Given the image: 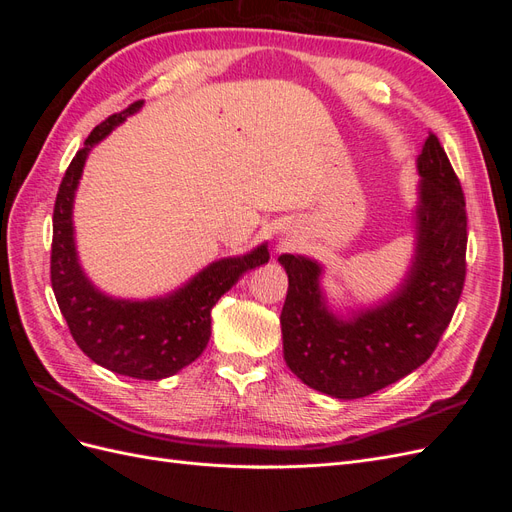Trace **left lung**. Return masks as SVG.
<instances>
[{
	"instance_id": "1",
	"label": "left lung",
	"mask_w": 512,
	"mask_h": 512,
	"mask_svg": "<svg viewBox=\"0 0 512 512\" xmlns=\"http://www.w3.org/2000/svg\"><path fill=\"white\" fill-rule=\"evenodd\" d=\"M414 250L386 297L337 307L322 286L324 265L282 254L284 361L309 389L335 399L376 393L421 367L451 322L466 280V200L440 141L427 136L416 158Z\"/></svg>"
}]
</instances>
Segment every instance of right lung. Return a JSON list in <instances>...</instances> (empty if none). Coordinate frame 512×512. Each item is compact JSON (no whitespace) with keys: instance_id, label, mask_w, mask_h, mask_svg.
Returning a JSON list of instances; mask_svg holds the SVG:
<instances>
[{"instance_id":"1","label":"right lung","mask_w":512,"mask_h":512,"mask_svg":"<svg viewBox=\"0 0 512 512\" xmlns=\"http://www.w3.org/2000/svg\"><path fill=\"white\" fill-rule=\"evenodd\" d=\"M141 108L143 102H136L102 121L68 166L53 213L51 282L74 342L91 361L119 376L164 380L203 354L211 337L213 305L247 271L269 262V245L260 243L245 254L213 260L160 297H113L89 280L76 247V190L91 149Z\"/></svg>"}]
</instances>
